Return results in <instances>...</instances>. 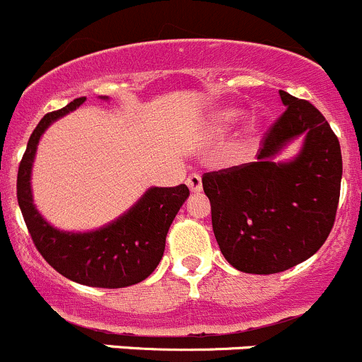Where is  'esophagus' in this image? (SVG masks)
Wrapping results in <instances>:
<instances>
[{"mask_svg":"<svg viewBox=\"0 0 362 362\" xmlns=\"http://www.w3.org/2000/svg\"><path fill=\"white\" fill-rule=\"evenodd\" d=\"M186 185H188V188L192 189L193 193L202 192V177H200L199 174H189L188 180H186Z\"/></svg>","mask_w":362,"mask_h":362,"instance_id":"obj_1","label":"esophagus"}]
</instances>
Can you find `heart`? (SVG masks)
Masks as SVG:
<instances>
[{
	"label": "heart",
	"instance_id": "1",
	"mask_svg": "<svg viewBox=\"0 0 362 362\" xmlns=\"http://www.w3.org/2000/svg\"><path fill=\"white\" fill-rule=\"evenodd\" d=\"M235 118H237V111L235 110H223L221 113H219L218 122L223 127H228L230 124H232V122H235ZM252 132H255V125H252V124L247 125V129H245V134H247V136H251Z\"/></svg>",
	"mask_w": 362,
	"mask_h": 362
}]
</instances>
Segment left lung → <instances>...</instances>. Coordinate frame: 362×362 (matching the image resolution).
<instances>
[{
    "mask_svg": "<svg viewBox=\"0 0 362 362\" xmlns=\"http://www.w3.org/2000/svg\"><path fill=\"white\" fill-rule=\"evenodd\" d=\"M279 94L286 111L264 134L258 160L202 177L219 249L245 274H279L315 255L333 228L340 200L338 137L308 100ZM301 133L300 153L274 163Z\"/></svg>",
    "mask_w": 362,
    "mask_h": 362,
    "instance_id": "8db88e82",
    "label": "left lung"
}]
</instances>
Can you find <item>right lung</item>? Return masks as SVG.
<instances>
[{
  "instance_id": "add662e5",
  "label": "right lung",
  "mask_w": 362,
  "mask_h": 362,
  "mask_svg": "<svg viewBox=\"0 0 362 362\" xmlns=\"http://www.w3.org/2000/svg\"><path fill=\"white\" fill-rule=\"evenodd\" d=\"M83 100L85 98H78L62 110L47 113L33 130L18 165V207L36 249L59 274L92 288H127L144 281L160 263L169 226L188 199L189 189L186 185L150 188L124 216L95 232H61L45 221L33 204L31 193L36 148L48 125L76 110Z\"/></svg>"
}]
</instances>
